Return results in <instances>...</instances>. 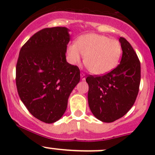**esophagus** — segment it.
<instances>
[{
	"instance_id": "esophagus-1",
	"label": "esophagus",
	"mask_w": 155,
	"mask_h": 155,
	"mask_svg": "<svg viewBox=\"0 0 155 155\" xmlns=\"http://www.w3.org/2000/svg\"><path fill=\"white\" fill-rule=\"evenodd\" d=\"M80 76H81V79L82 80H85V75L84 73H80Z\"/></svg>"
}]
</instances>
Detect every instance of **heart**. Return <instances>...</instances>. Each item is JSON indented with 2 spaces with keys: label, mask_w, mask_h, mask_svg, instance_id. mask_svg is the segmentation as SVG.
Masks as SVG:
<instances>
[{
  "label": "heart",
  "mask_w": 155,
  "mask_h": 155,
  "mask_svg": "<svg viewBox=\"0 0 155 155\" xmlns=\"http://www.w3.org/2000/svg\"><path fill=\"white\" fill-rule=\"evenodd\" d=\"M68 54L73 64L80 63L85 57L87 70L94 75H104L119 64L122 47L119 41L97 34H87L79 37L76 44H70Z\"/></svg>",
  "instance_id": "1"
}]
</instances>
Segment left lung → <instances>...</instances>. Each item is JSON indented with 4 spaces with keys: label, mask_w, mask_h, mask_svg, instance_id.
<instances>
[{
    "label": "left lung",
    "mask_w": 155,
    "mask_h": 155,
    "mask_svg": "<svg viewBox=\"0 0 155 155\" xmlns=\"http://www.w3.org/2000/svg\"><path fill=\"white\" fill-rule=\"evenodd\" d=\"M120 64L103 76L86 78L89 89L88 105L93 115L104 122H113L121 118L135 103L141 79L140 61L137 53L124 37Z\"/></svg>",
    "instance_id": "obj_1"
}]
</instances>
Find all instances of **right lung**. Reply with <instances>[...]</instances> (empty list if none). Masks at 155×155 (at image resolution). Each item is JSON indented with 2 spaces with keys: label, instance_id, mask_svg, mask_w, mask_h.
Returning <instances> with one entry per match:
<instances>
[{
  "label": "right lung",
  "instance_id": "add662e5",
  "mask_svg": "<svg viewBox=\"0 0 155 155\" xmlns=\"http://www.w3.org/2000/svg\"><path fill=\"white\" fill-rule=\"evenodd\" d=\"M68 31L64 27L40 30L23 45L17 61L20 99L33 116L48 124L61 118L80 80L79 68L66 60Z\"/></svg>",
  "mask_w": 155,
  "mask_h": 155
}]
</instances>
